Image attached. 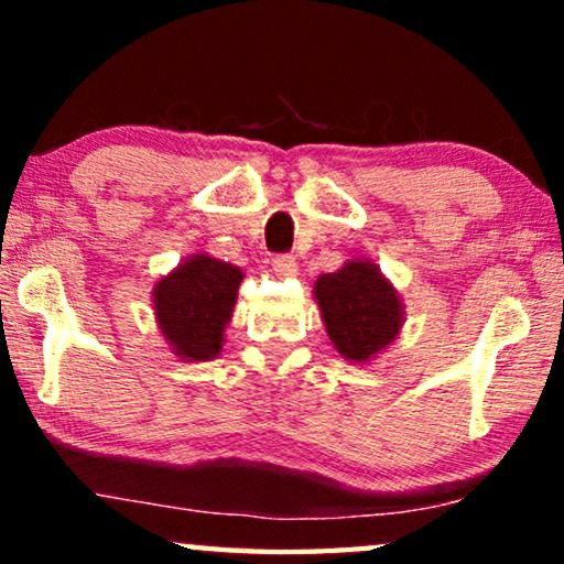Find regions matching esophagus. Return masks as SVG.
<instances>
[{"label":"esophagus","instance_id":"1","mask_svg":"<svg viewBox=\"0 0 564 564\" xmlns=\"http://www.w3.org/2000/svg\"><path fill=\"white\" fill-rule=\"evenodd\" d=\"M272 269H274V274H280V276H295L297 274V261H295V257H288V253H282V257L272 259Z\"/></svg>","mask_w":564,"mask_h":564}]
</instances>
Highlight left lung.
<instances>
[{"instance_id":"obj_1","label":"left lung","mask_w":564,"mask_h":564,"mask_svg":"<svg viewBox=\"0 0 564 564\" xmlns=\"http://www.w3.org/2000/svg\"><path fill=\"white\" fill-rule=\"evenodd\" d=\"M334 349L351 365H369L400 336L405 307L388 276L369 259H349L313 288Z\"/></svg>"}]
</instances>
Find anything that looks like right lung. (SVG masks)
<instances>
[{
    "label": "right lung",
    "instance_id": "add662e5",
    "mask_svg": "<svg viewBox=\"0 0 564 564\" xmlns=\"http://www.w3.org/2000/svg\"><path fill=\"white\" fill-rule=\"evenodd\" d=\"M243 272L210 253H192L153 284V318L174 357L210 361L223 351Z\"/></svg>",
    "mask_w": 564,
    "mask_h": 564
}]
</instances>
